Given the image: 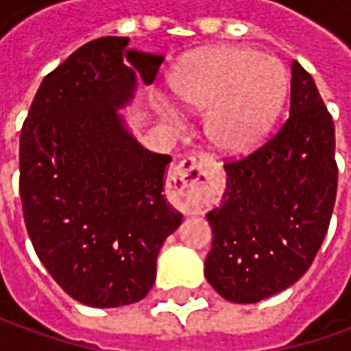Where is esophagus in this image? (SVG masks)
<instances>
[{
    "instance_id": "esophagus-1",
    "label": "esophagus",
    "mask_w": 351,
    "mask_h": 351,
    "mask_svg": "<svg viewBox=\"0 0 351 351\" xmlns=\"http://www.w3.org/2000/svg\"><path fill=\"white\" fill-rule=\"evenodd\" d=\"M213 173L215 164L205 154L187 156L169 171V182L183 210L199 213L203 207L210 205L215 193Z\"/></svg>"
}]
</instances>
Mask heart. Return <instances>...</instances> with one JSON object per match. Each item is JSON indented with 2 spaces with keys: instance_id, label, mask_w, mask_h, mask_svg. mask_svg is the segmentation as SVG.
Listing matches in <instances>:
<instances>
[{
  "instance_id": "heart-1",
  "label": "heart",
  "mask_w": 351,
  "mask_h": 351,
  "mask_svg": "<svg viewBox=\"0 0 351 351\" xmlns=\"http://www.w3.org/2000/svg\"><path fill=\"white\" fill-rule=\"evenodd\" d=\"M176 103L207 111L210 144L226 156L252 152L269 134L289 80L269 56L242 47H215L183 58L168 77Z\"/></svg>"
}]
</instances>
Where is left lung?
Masks as SVG:
<instances>
[{
	"label": "left lung",
	"mask_w": 351,
	"mask_h": 351,
	"mask_svg": "<svg viewBox=\"0 0 351 351\" xmlns=\"http://www.w3.org/2000/svg\"><path fill=\"white\" fill-rule=\"evenodd\" d=\"M334 142L315 80L293 60L287 121L258 150L224 164L223 201L207 213L205 277L226 301L258 303L311 267L336 201Z\"/></svg>",
	"instance_id": "8db88e82"
}]
</instances>
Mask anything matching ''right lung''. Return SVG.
Segmentation results:
<instances>
[{
  "label": "right lung",
  "instance_id": "obj_1",
  "mask_svg": "<svg viewBox=\"0 0 351 351\" xmlns=\"http://www.w3.org/2000/svg\"><path fill=\"white\" fill-rule=\"evenodd\" d=\"M162 62L130 50L127 36L95 38L43 80L21 128L29 238L54 281L89 306L144 299L158 252L182 224L162 193L171 158L142 148L117 113Z\"/></svg>",
  "mask_w": 351,
  "mask_h": 351
}]
</instances>
